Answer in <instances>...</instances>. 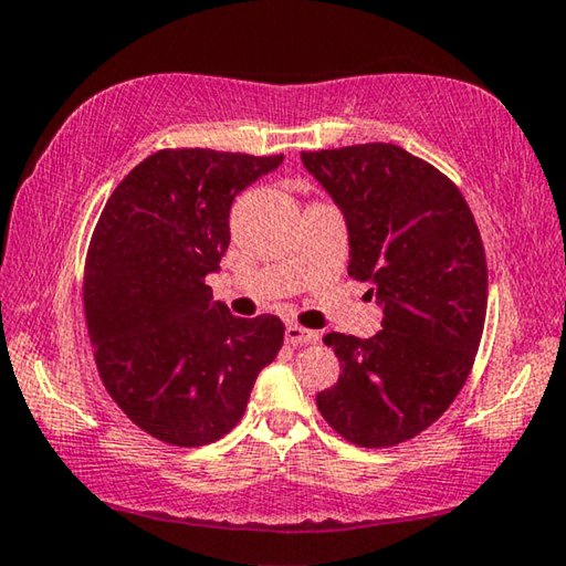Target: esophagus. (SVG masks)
Here are the masks:
<instances>
[{"mask_svg":"<svg viewBox=\"0 0 566 566\" xmlns=\"http://www.w3.org/2000/svg\"><path fill=\"white\" fill-rule=\"evenodd\" d=\"M284 336H286V342L294 344V346H304V344H314V342H318V334H316V332H310V328L296 326V324H290V326H286Z\"/></svg>","mask_w":566,"mask_h":566,"instance_id":"obj_1","label":"esophagus"}]
</instances>
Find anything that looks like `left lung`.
Returning a JSON list of instances; mask_svg holds the SVG:
<instances>
[{
  "label": "left lung",
  "instance_id": "8db88e82",
  "mask_svg": "<svg viewBox=\"0 0 566 566\" xmlns=\"http://www.w3.org/2000/svg\"><path fill=\"white\" fill-rule=\"evenodd\" d=\"M302 160L344 214L348 274L384 310L371 338L324 336L342 374L316 406L356 446L403 443L446 413L475 361L488 312L475 218L443 172L390 143Z\"/></svg>",
  "mask_w": 566,
  "mask_h": 566
}]
</instances>
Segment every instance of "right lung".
<instances>
[{
  "label": "right lung",
  "mask_w": 566,
  "mask_h": 566,
  "mask_svg": "<svg viewBox=\"0 0 566 566\" xmlns=\"http://www.w3.org/2000/svg\"><path fill=\"white\" fill-rule=\"evenodd\" d=\"M282 160L158 150L101 212L84 282L91 346L111 398L163 443L198 448L230 433L280 354V316H232L205 276L230 248L234 198Z\"/></svg>",
  "instance_id": "right-lung-1"
}]
</instances>
